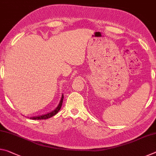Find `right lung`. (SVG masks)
<instances>
[{"label":"right lung","instance_id":"obj_1","mask_svg":"<svg viewBox=\"0 0 156 156\" xmlns=\"http://www.w3.org/2000/svg\"><path fill=\"white\" fill-rule=\"evenodd\" d=\"M63 98H64V96H63V95L62 96L61 98V100H60V102L58 105V106L56 107V109L53 111V112H50L49 113H47L45 115H41V116H36V117H32L31 118V119H33V120H45V119H48V118L52 117V116H54V115H56V113L59 112L60 108L62 107V100Z\"/></svg>","mask_w":156,"mask_h":156}]
</instances>
